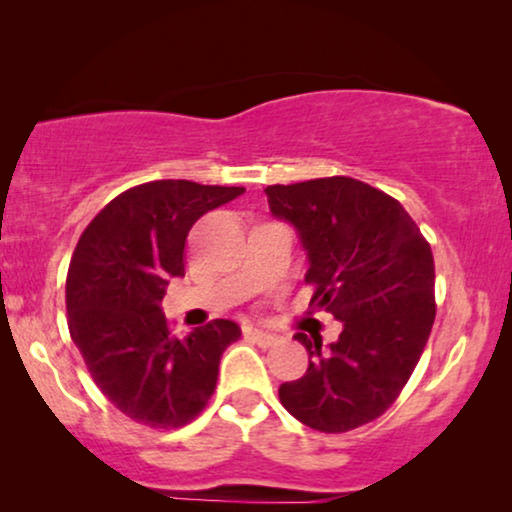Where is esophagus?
Instances as JSON below:
<instances>
[{"instance_id": "obj_1", "label": "esophagus", "mask_w": 512, "mask_h": 512, "mask_svg": "<svg viewBox=\"0 0 512 512\" xmlns=\"http://www.w3.org/2000/svg\"><path fill=\"white\" fill-rule=\"evenodd\" d=\"M244 335H247V340L256 342V345L263 347V349L277 347L279 342H282V338H279V335L268 333V331H261V328H247V331H244Z\"/></svg>"}]
</instances>
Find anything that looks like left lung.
Wrapping results in <instances>:
<instances>
[{
	"instance_id": "left-lung-1",
	"label": "left lung",
	"mask_w": 512,
	"mask_h": 512,
	"mask_svg": "<svg viewBox=\"0 0 512 512\" xmlns=\"http://www.w3.org/2000/svg\"><path fill=\"white\" fill-rule=\"evenodd\" d=\"M265 195L307 251L310 305L342 321L326 349L321 335H293L312 361L279 387V401L310 429L352 431L396 401L424 352L436 319L431 247L401 202L359 179L277 184Z\"/></svg>"
}]
</instances>
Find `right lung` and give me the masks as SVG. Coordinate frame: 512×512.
I'll return each mask as SVG.
<instances>
[{
  "label": "right lung",
  "instance_id": "right-lung-1",
  "mask_svg": "<svg viewBox=\"0 0 512 512\" xmlns=\"http://www.w3.org/2000/svg\"><path fill=\"white\" fill-rule=\"evenodd\" d=\"M242 186L160 179L128 188L88 223L67 272V324L93 380L123 415L153 429L195 419L214 394L219 361L242 331L214 319L174 338L160 303L184 277L188 230Z\"/></svg>",
  "mask_w": 512,
  "mask_h": 512
}]
</instances>
